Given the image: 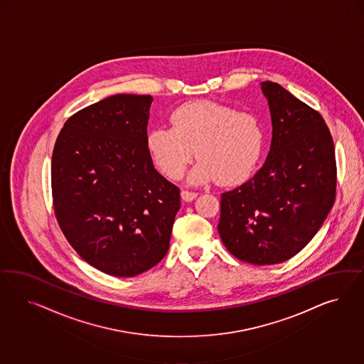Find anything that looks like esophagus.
Masks as SVG:
<instances>
[{"mask_svg": "<svg viewBox=\"0 0 364 364\" xmlns=\"http://www.w3.org/2000/svg\"><path fill=\"white\" fill-rule=\"evenodd\" d=\"M196 198H198L196 192H189V191H186V189L181 191V198L184 201H192V200H195Z\"/></svg>", "mask_w": 364, "mask_h": 364, "instance_id": "34e87169", "label": "esophagus"}]
</instances>
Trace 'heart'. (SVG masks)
Returning a JSON list of instances; mask_svg holds the SVG:
<instances>
[{
    "mask_svg": "<svg viewBox=\"0 0 364 364\" xmlns=\"http://www.w3.org/2000/svg\"><path fill=\"white\" fill-rule=\"evenodd\" d=\"M172 128H154L146 148L154 164L169 178L183 176L196 157L189 175L192 184L216 180L223 187L247 181L263 156L264 131L260 120L248 112L212 101H193L171 114Z\"/></svg>",
    "mask_w": 364,
    "mask_h": 364,
    "instance_id": "heart-1",
    "label": "heart"
}]
</instances>
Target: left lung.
Here are the masks:
<instances>
[{
	"instance_id": "obj_1",
	"label": "left lung",
	"mask_w": 364,
	"mask_h": 364,
	"mask_svg": "<svg viewBox=\"0 0 364 364\" xmlns=\"http://www.w3.org/2000/svg\"><path fill=\"white\" fill-rule=\"evenodd\" d=\"M268 101L272 141L257 173L221 195V242L256 265L283 263L318 233L335 201L336 161L330 129L307 104L272 81Z\"/></svg>"
}]
</instances>
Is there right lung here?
Returning <instances> with one entry per match:
<instances>
[{"mask_svg":"<svg viewBox=\"0 0 364 364\" xmlns=\"http://www.w3.org/2000/svg\"><path fill=\"white\" fill-rule=\"evenodd\" d=\"M152 96L114 95L75 113L52 156L55 218L66 240L104 274L132 277L168 252L180 189L146 148Z\"/></svg>","mask_w":364,"mask_h":364,"instance_id":"add662e5","label":"right lung"}]
</instances>
